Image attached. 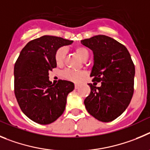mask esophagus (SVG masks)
Masks as SVG:
<instances>
[{
    "instance_id": "esophagus-1",
    "label": "esophagus",
    "mask_w": 150,
    "mask_h": 150,
    "mask_svg": "<svg viewBox=\"0 0 150 150\" xmlns=\"http://www.w3.org/2000/svg\"><path fill=\"white\" fill-rule=\"evenodd\" d=\"M79 87H80V85L75 83V89H78V88H79Z\"/></svg>"
}]
</instances>
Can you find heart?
<instances>
[{"label": "heart", "mask_w": 150, "mask_h": 150, "mask_svg": "<svg viewBox=\"0 0 150 150\" xmlns=\"http://www.w3.org/2000/svg\"><path fill=\"white\" fill-rule=\"evenodd\" d=\"M75 52L79 56L81 60H86L89 57V52L87 48L83 46H77L75 48ZM66 50L64 48H59L54 54V60L57 65L60 66L63 63L65 58ZM63 78L74 82H78L84 77L85 72L83 71H74L71 69H67L62 72Z\"/></svg>", "instance_id": "1"}]
</instances>
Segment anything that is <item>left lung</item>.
I'll use <instances>...</instances> for the list:
<instances>
[{
    "mask_svg": "<svg viewBox=\"0 0 150 150\" xmlns=\"http://www.w3.org/2000/svg\"><path fill=\"white\" fill-rule=\"evenodd\" d=\"M81 42L93 51L90 76L102 83L99 87L89 83L91 90L85 98V108L98 120L113 121L127 108L134 93L135 68L130 54L121 43L105 35Z\"/></svg>",
    "mask_w": 150,
    "mask_h": 150,
    "instance_id": "left-lung-1",
    "label": "left lung"
}]
</instances>
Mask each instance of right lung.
<instances>
[{
	"label": "right lung",
	"instance_id": "add662e5",
	"mask_svg": "<svg viewBox=\"0 0 150 150\" xmlns=\"http://www.w3.org/2000/svg\"><path fill=\"white\" fill-rule=\"evenodd\" d=\"M72 40L43 36L24 47L14 67L15 95L22 112L33 122L47 125L63 114L68 94L75 88L72 82L49 81V71L56 68V52Z\"/></svg>",
	"mask_w": 150,
	"mask_h": 150
}]
</instances>
